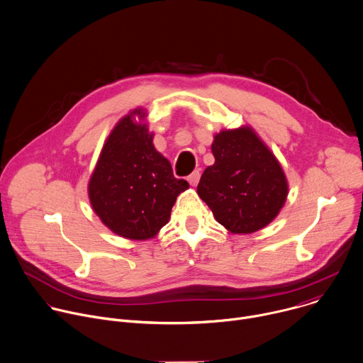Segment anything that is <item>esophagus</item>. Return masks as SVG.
<instances>
[{"label":"esophagus","mask_w":363,"mask_h":363,"mask_svg":"<svg viewBox=\"0 0 363 363\" xmlns=\"http://www.w3.org/2000/svg\"><path fill=\"white\" fill-rule=\"evenodd\" d=\"M199 178H201V174H199V171H194L186 179H188V182L192 185V186H196L198 185V182H199Z\"/></svg>","instance_id":"34e87169"}]
</instances>
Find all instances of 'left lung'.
Returning <instances> with one entry per match:
<instances>
[{"label": "left lung", "mask_w": 363, "mask_h": 363, "mask_svg": "<svg viewBox=\"0 0 363 363\" xmlns=\"http://www.w3.org/2000/svg\"><path fill=\"white\" fill-rule=\"evenodd\" d=\"M215 164L198 184L199 198L230 233L269 225L288 196L286 175L267 144L248 125L222 130L211 145Z\"/></svg>", "instance_id": "8db88e82"}]
</instances>
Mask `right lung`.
Instances as JSON below:
<instances>
[{"instance_id": "obj_1", "label": "right lung", "mask_w": 363, "mask_h": 363, "mask_svg": "<svg viewBox=\"0 0 363 363\" xmlns=\"http://www.w3.org/2000/svg\"><path fill=\"white\" fill-rule=\"evenodd\" d=\"M145 118V109L137 108L118 121L88 182L89 202L101 222L131 240L154 238L168 223L177 196L189 188L155 150Z\"/></svg>"}]
</instances>
